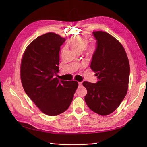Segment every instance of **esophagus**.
I'll use <instances>...</instances> for the list:
<instances>
[{
    "mask_svg": "<svg viewBox=\"0 0 147 147\" xmlns=\"http://www.w3.org/2000/svg\"><path fill=\"white\" fill-rule=\"evenodd\" d=\"M78 84L80 86H81L82 85V82H78Z\"/></svg>",
    "mask_w": 147,
    "mask_h": 147,
    "instance_id": "obj_1",
    "label": "esophagus"
}]
</instances>
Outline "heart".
<instances>
[{"label":"heart","instance_id":"heart-1","mask_svg":"<svg viewBox=\"0 0 147 147\" xmlns=\"http://www.w3.org/2000/svg\"><path fill=\"white\" fill-rule=\"evenodd\" d=\"M88 43L87 36L84 35L76 36L72 38L70 40V45L72 48L77 52H81L85 49ZM95 49V45L91 44L87 47V50L92 52Z\"/></svg>","mask_w":147,"mask_h":147}]
</instances>
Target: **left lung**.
I'll list each match as a JSON object with an SVG mask.
<instances>
[{
    "label": "left lung",
    "mask_w": 147,
    "mask_h": 147,
    "mask_svg": "<svg viewBox=\"0 0 147 147\" xmlns=\"http://www.w3.org/2000/svg\"><path fill=\"white\" fill-rule=\"evenodd\" d=\"M92 33L96 48L90 67L96 73L98 81L82 82L87 90L84 99L91 110L106 116L113 112L126 95L130 65L126 52L118 40L103 31Z\"/></svg>",
    "instance_id": "1"
}]
</instances>
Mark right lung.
<instances>
[{"instance_id":"add662e5","label":"right lung","mask_w":147,"mask_h":147,"mask_svg":"<svg viewBox=\"0 0 147 147\" xmlns=\"http://www.w3.org/2000/svg\"><path fill=\"white\" fill-rule=\"evenodd\" d=\"M66 39L53 32L37 37L26 48L20 76L26 94L44 113L54 116L66 111L78 86L76 81L59 80V51Z\"/></svg>"}]
</instances>
